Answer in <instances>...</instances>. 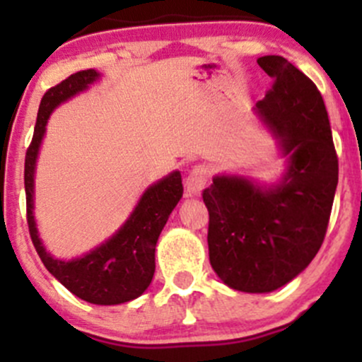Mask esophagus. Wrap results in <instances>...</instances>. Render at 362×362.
<instances>
[{"instance_id":"34e87169","label":"esophagus","mask_w":362,"mask_h":362,"mask_svg":"<svg viewBox=\"0 0 362 362\" xmlns=\"http://www.w3.org/2000/svg\"><path fill=\"white\" fill-rule=\"evenodd\" d=\"M207 168L204 165H199V167H194L190 170L189 177L185 180V187H187V192L189 195H199L204 190V187L207 185Z\"/></svg>"}]
</instances>
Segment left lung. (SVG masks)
Returning <instances> with one entry per match:
<instances>
[{
	"mask_svg": "<svg viewBox=\"0 0 362 362\" xmlns=\"http://www.w3.org/2000/svg\"><path fill=\"white\" fill-rule=\"evenodd\" d=\"M257 62L274 85L253 110L288 167L272 185L216 175L202 199L209 211V260L219 279L243 293H271L305 271L322 247L339 160L315 83L281 56Z\"/></svg>",
	"mask_w": 362,
	"mask_h": 362,
	"instance_id": "8db88e82",
	"label": "left lung"
}]
</instances>
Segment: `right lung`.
Returning <instances> with one entry per match:
<instances>
[{
    "mask_svg": "<svg viewBox=\"0 0 362 362\" xmlns=\"http://www.w3.org/2000/svg\"><path fill=\"white\" fill-rule=\"evenodd\" d=\"M100 78L95 69L78 71L45 91L37 114L34 138L25 156V194L27 223L40 260L57 281L74 296L93 305H120L141 296L151 284L155 274V248L158 236L168 221L173 207L184 194L180 172L149 185L141 195L127 221L102 245L71 260L54 259L45 250L34 218V177L39 148L52 110L62 102L85 91Z\"/></svg>",
    "mask_w": 362,
    "mask_h": 362,
    "instance_id": "obj_1",
    "label": "right lung"
}]
</instances>
